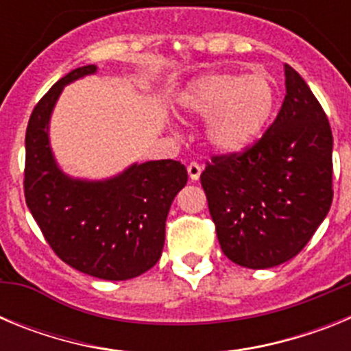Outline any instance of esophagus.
I'll use <instances>...</instances> for the list:
<instances>
[{"mask_svg":"<svg viewBox=\"0 0 351 351\" xmlns=\"http://www.w3.org/2000/svg\"><path fill=\"white\" fill-rule=\"evenodd\" d=\"M200 173H202V167L198 165L197 161H191L190 165H188V176H190L191 181H198Z\"/></svg>","mask_w":351,"mask_h":351,"instance_id":"esophagus-1","label":"esophagus"}]
</instances>
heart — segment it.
Listing matches in <instances>:
<instances>
[{"mask_svg": "<svg viewBox=\"0 0 351 351\" xmlns=\"http://www.w3.org/2000/svg\"><path fill=\"white\" fill-rule=\"evenodd\" d=\"M186 116L207 117V144L221 154L241 153L267 128L278 108V86L265 73L210 71L179 95Z\"/></svg>", "mask_w": 351, "mask_h": 351, "instance_id": "1", "label": "heart"}]
</instances>
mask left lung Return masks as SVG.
<instances>
[{
  "mask_svg": "<svg viewBox=\"0 0 351 351\" xmlns=\"http://www.w3.org/2000/svg\"><path fill=\"white\" fill-rule=\"evenodd\" d=\"M281 110L243 153L213 156L200 182L223 253L269 269L300 253L332 204V132L308 84L285 64Z\"/></svg>",
  "mask_w": 351,
  "mask_h": 351,
  "instance_id": "8db88e82",
  "label": "left lung"
}]
</instances>
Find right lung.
I'll list each match as a JSON object with an SVG mask.
<instances>
[{"label":"right lung","instance_id":"1","mask_svg":"<svg viewBox=\"0 0 351 351\" xmlns=\"http://www.w3.org/2000/svg\"><path fill=\"white\" fill-rule=\"evenodd\" d=\"M71 70L43 95L26 130L24 197L43 237L64 263L100 280L144 274L160 260L170 206L188 181L181 161L133 163L105 181L71 179L49 144V119L66 84L95 73Z\"/></svg>","mask_w":351,"mask_h":351}]
</instances>
